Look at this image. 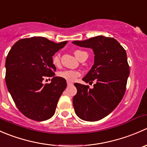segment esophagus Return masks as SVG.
I'll list each match as a JSON object with an SVG mask.
<instances>
[{
	"label": "esophagus",
	"mask_w": 147,
	"mask_h": 147,
	"mask_svg": "<svg viewBox=\"0 0 147 147\" xmlns=\"http://www.w3.org/2000/svg\"><path fill=\"white\" fill-rule=\"evenodd\" d=\"M67 86H68V87H69V86H72V85H73V84H72V82H67Z\"/></svg>",
	"instance_id": "34e87169"
}]
</instances>
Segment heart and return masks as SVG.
<instances>
[{
	"label": "heart",
	"instance_id": "1",
	"mask_svg": "<svg viewBox=\"0 0 147 147\" xmlns=\"http://www.w3.org/2000/svg\"><path fill=\"white\" fill-rule=\"evenodd\" d=\"M85 52L81 51V50H76L75 51V55L76 56L77 58L79 60L80 58L81 55ZM52 62L53 64L55 66H58L60 65V56L58 55H55L52 59ZM82 73L80 71L77 70H71V69H66V70L60 71L58 72V76L60 78H63L65 80L68 81V82H74L76 80L77 78L78 77L81 76Z\"/></svg>",
	"mask_w": 147,
	"mask_h": 147
}]
</instances>
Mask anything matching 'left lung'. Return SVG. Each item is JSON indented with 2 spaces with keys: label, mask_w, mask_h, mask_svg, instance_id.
<instances>
[{
  "label": "left lung",
  "mask_w": 147,
  "mask_h": 147,
  "mask_svg": "<svg viewBox=\"0 0 147 147\" xmlns=\"http://www.w3.org/2000/svg\"><path fill=\"white\" fill-rule=\"evenodd\" d=\"M72 43L92 49L94 65L82 80L96 81L92 89L75 83L78 90L72 100L75 112L84 121H98L117 107L125 93L129 75L127 53L117 40L102 35Z\"/></svg>",
  "instance_id": "1"
}]
</instances>
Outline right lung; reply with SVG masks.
<instances>
[{
    "label": "right lung",
    "mask_w": 147,
    "mask_h": 147,
    "mask_svg": "<svg viewBox=\"0 0 147 147\" xmlns=\"http://www.w3.org/2000/svg\"><path fill=\"white\" fill-rule=\"evenodd\" d=\"M67 41L55 43L43 37L24 38L16 42L5 60V82L18 109L29 119L45 121L54 115L66 80L55 77L52 59ZM45 76L53 78L43 85Z\"/></svg>",
    "instance_id": "1"
}]
</instances>
